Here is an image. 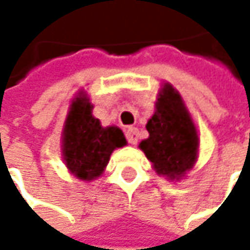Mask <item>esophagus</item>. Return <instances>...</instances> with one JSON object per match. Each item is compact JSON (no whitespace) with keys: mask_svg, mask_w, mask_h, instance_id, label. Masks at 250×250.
Returning <instances> with one entry per match:
<instances>
[{"mask_svg":"<svg viewBox=\"0 0 250 250\" xmlns=\"http://www.w3.org/2000/svg\"><path fill=\"white\" fill-rule=\"evenodd\" d=\"M126 138H127L129 144H132V145L138 144V139H139V132H138V129H136V127H129L127 132H126Z\"/></svg>","mask_w":250,"mask_h":250,"instance_id":"esophagus-1","label":"esophagus"}]
</instances>
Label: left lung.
I'll return each instance as SVG.
<instances>
[{
    "instance_id": "left-lung-1",
    "label": "left lung",
    "mask_w": 250,
    "mask_h": 250,
    "mask_svg": "<svg viewBox=\"0 0 250 250\" xmlns=\"http://www.w3.org/2000/svg\"><path fill=\"white\" fill-rule=\"evenodd\" d=\"M149 136L139 144L154 170L167 179H179L197 162L199 135L176 88L165 84L155 112L146 123Z\"/></svg>"
}]
</instances>
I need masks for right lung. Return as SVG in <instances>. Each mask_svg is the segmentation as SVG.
Masks as SVG:
<instances>
[{
    "mask_svg": "<svg viewBox=\"0 0 250 250\" xmlns=\"http://www.w3.org/2000/svg\"><path fill=\"white\" fill-rule=\"evenodd\" d=\"M92 109L90 99L80 93L69 106L62 132L63 162L71 175L87 182L99 178L112 151L127 144L118 127H104Z\"/></svg>",
    "mask_w": 250,
    "mask_h": 250,
    "instance_id": "right-lung-1",
    "label": "right lung"
}]
</instances>
